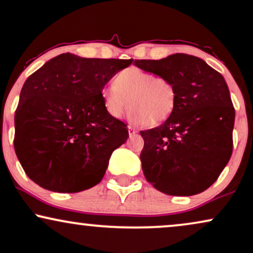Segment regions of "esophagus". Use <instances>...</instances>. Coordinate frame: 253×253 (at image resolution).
<instances>
[{"mask_svg": "<svg viewBox=\"0 0 253 253\" xmlns=\"http://www.w3.org/2000/svg\"><path fill=\"white\" fill-rule=\"evenodd\" d=\"M128 133H129V136H133V135H135L136 133H138V130H136L134 127L128 126Z\"/></svg>", "mask_w": 253, "mask_h": 253, "instance_id": "esophagus-1", "label": "esophagus"}]
</instances>
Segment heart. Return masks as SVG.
I'll use <instances>...</instances> for the list:
<instances>
[{
  "label": "heart",
  "instance_id": "b5f03b06",
  "mask_svg": "<svg viewBox=\"0 0 253 253\" xmlns=\"http://www.w3.org/2000/svg\"><path fill=\"white\" fill-rule=\"evenodd\" d=\"M105 109L113 118H121L133 106L130 120L139 125H160L175 108L176 90L165 77L128 67L119 72L114 84L101 90Z\"/></svg>",
  "mask_w": 253,
  "mask_h": 253
}]
</instances>
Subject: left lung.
Returning a JSON list of instances; mask_svg holds the SVG:
<instances>
[{
  "label": "left lung",
  "mask_w": 253,
  "mask_h": 253,
  "mask_svg": "<svg viewBox=\"0 0 253 253\" xmlns=\"http://www.w3.org/2000/svg\"><path fill=\"white\" fill-rule=\"evenodd\" d=\"M140 69L171 80L175 108L163 125L141 130L145 178L169 196H193L211 186L232 154L234 107L223 75L187 54L135 60Z\"/></svg>",
  "instance_id": "left-lung-1"
}]
</instances>
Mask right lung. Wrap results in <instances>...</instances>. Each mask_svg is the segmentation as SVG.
<instances>
[{
	"label": "right lung",
	"instance_id": "add662e5",
	"mask_svg": "<svg viewBox=\"0 0 253 253\" xmlns=\"http://www.w3.org/2000/svg\"><path fill=\"white\" fill-rule=\"evenodd\" d=\"M132 62L66 53L27 79L15 112L14 148L33 181L60 193L101 181L113 151L128 138L127 125L105 109L101 90Z\"/></svg>",
	"mask_w": 253,
	"mask_h": 253
}]
</instances>
